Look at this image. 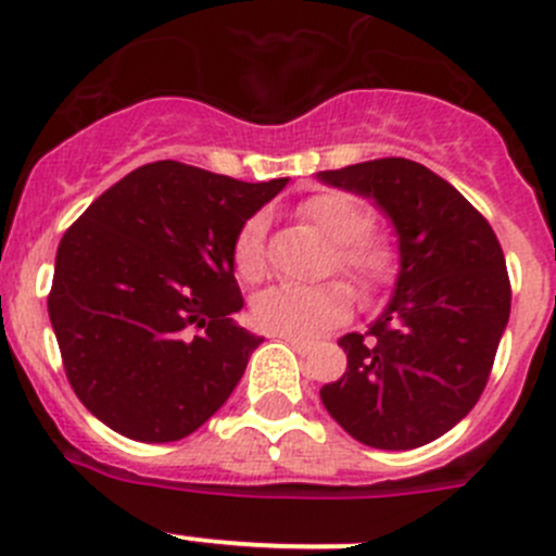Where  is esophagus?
<instances>
[{
	"label": "esophagus",
	"instance_id": "1",
	"mask_svg": "<svg viewBox=\"0 0 556 556\" xmlns=\"http://www.w3.org/2000/svg\"><path fill=\"white\" fill-rule=\"evenodd\" d=\"M277 339H282L285 344L293 346V350L301 352V355H306V352L312 350V341H306V339H295V336H277Z\"/></svg>",
	"mask_w": 556,
	"mask_h": 556
}]
</instances>
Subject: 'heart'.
<instances>
[{
    "label": "heart",
    "mask_w": 556,
    "mask_h": 556,
    "mask_svg": "<svg viewBox=\"0 0 556 556\" xmlns=\"http://www.w3.org/2000/svg\"><path fill=\"white\" fill-rule=\"evenodd\" d=\"M299 215L333 242V263L350 274L363 290H374L390 279L395 268V247L382 233L368 231L371 210L344 190L314 193L299 204ZM266 220L252 215L233 239V268L247 282L266 274ZM352 309V290L341 279L323 285L279 282L263 290L252 304V319L271 336H306L330 328Z\"/></svg>",
    "instance_id": "1"
}]
</instances>
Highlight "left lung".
I'll use <instances>...</instances> for the list:
<instances>
[{"label": "left lung", "mask_w": 556, "mask_h": 556, "mask_svg": "<svg viewBox=\"0 0 556 556\" xmlns=\"http://www.w3.org/2000/svg\"><path fill=\"white\" fill-rule=\"evenodd\" d=\"M377 201L401 250L395 293L368 333H346V374L319 390L361 444L417 450L452 430L490 379L511 314L506 257L490 223L444 177L408 159L317 174Z\"/></svg>", "instance_id": "obj_1"}]
</instances>
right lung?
I'll list each match as a JSON object with an SVG mask.
<instances>
[{
	"mask_svg": "<svg viewBox=\"0 0 556 556\" xmlns=\"http://www.w3.org/2000/svg\"><path fill=\"white\" fill-rule=\"evenodd\" d=\"M285 185L155 161L72 223L48 314L72 390L106 428L166 444L228 401L263 341L233 323V239Z\"/></svg>",
	"mask_w": 556,
	"mask_h": 556,
	"instance_id": "obj_1",
	"label": "right lung"
}]
</instances>
